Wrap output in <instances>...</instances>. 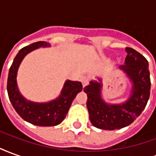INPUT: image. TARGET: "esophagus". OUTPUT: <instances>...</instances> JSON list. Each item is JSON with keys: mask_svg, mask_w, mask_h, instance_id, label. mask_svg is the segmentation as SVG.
<instances>
[{"mask_svg": "<svg viewBox=\"0 0 156 156\" xmlns=\"http://www.w3.org/2000/svg\"><path fill=\"white\" fill-rule=\"evenodd\" d=\"M82 83H83V86L85 87V86H87L88 84V83H89V78L88 77H83L81 79Z\"/></svg>", "mask_w": 156, "mask_h": 156, "instance_id": "obj_1", "label": "esophagus"}]
</instances>
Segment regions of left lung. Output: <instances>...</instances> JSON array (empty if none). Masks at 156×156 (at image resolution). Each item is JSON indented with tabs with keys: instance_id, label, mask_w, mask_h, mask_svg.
Returning <instances> with one entry per match:
<instances>
[{
	"instance_id": "1",
	"label": "left lung",
	"mask_w": 156,
	"mask_h": 156,
	"mask_svg": "<svg viewBox=\"0 0 156 156\" xmlns=\"http://www.w3.org/2000/svg\"><path fill=\"white\" fill-rule=\"evenodd\" d=\"M124 65L119 67L131 82L129 97L121 104H109L102 97L101 78L92 80L83 88L87 94L89 119L94 127L114 130L132 124L144 110L150 98L151 78L146 58L130 48H126Z\"/></svg>"
}]
</instances>
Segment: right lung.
Instances as JSON below:
<instances>
[{
  "instance_id": "1",
  "label": "right lung",
  "mask_w": 156,
  "mask_h": 156,
  "mask_svg": "<svg viewBox=\"0 0 156 156\" xmlns=\"http://www.w3.org/2000/svg\"><path fill=\"white\" fill-rule=\"evenodd\" d=\"M47 41H37L22 48L13 60L7 78V93L13 108L24 120L38 126H55L62 122L72 103L83 89L81 82L66 80L58 98L46 103L28 100L19 91L17 72L27 55L40 48H49Z\"/></svg>"
}]
</instances>
